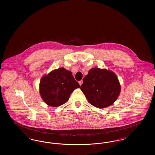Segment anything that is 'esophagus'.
I'll return each mask as SVG.
<instances>
[{"label":"esophagus","instance_id":"1","mask_svg":"<svg viewBox=\"0 0 155 155\" xmlns=\"http://www.w3.org/2000/svg\"><path fill=\"white\" fill-rule=\"evenodd\" d=\"M83 83V81L82 80H81V81H79V84H80V85L81 86V85H82V84Z\"/></svg>","mask_w":155,"mask_h":155}]
</instances>
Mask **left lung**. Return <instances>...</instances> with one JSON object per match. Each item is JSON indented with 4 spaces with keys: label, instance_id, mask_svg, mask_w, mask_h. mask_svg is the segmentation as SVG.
Returning a JSON list of instances; mask_svg holds the SVG:
<instances>
[{
    "label": "left lung",
    "instance_id": "left-lung-1",
    "mask_svg": "<svg viewBox=\"0 0 155 155\" xmlns=\"http://www.w3.org/2000/svg\"><path fill=\"white\" fill-rule=\"evenodd\" d=\"M80 88L89 103L100 109L111 105L121 91L116 75L110 70L99 68H93L89 71Z\"/></svg>",
    "mask_w": 155,
    "mask_h": 155
}]
</instances>
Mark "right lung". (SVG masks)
<instances>
[{"instance_id": "1", "label": "right lung", "mask_w": 155, "mask_h": 155, "mask_svg": "<svg viewBox=\"0 0 155 155\" xmlns=\"http://www.w3.org/2000/svg\"><path fill=\"white\" fill-rule=\"evenodd\" d=\"M78 88H80V85L71 72L62 67L42 77L39 92L48 105L58 107L66 103L72 92Z\"/></svg>"}]
</instances>
